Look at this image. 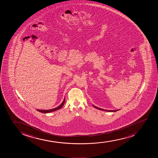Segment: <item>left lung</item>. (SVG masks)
I'll return each instance as SVG.
<instances>
[{
  "instance_id": "left-lung-1",
  "label": "left lung",
  "mask_w": 158,
  "mask_h": 158,
  "mask_svg": "<svg viewBox=\"0 0 158 158\" xmlns=\"http://www.w3.org/2000/svg\"><path fill=\"white\" fill-rule=\"evenodd\" d=\"M94 107L96 108V109H98V110H103V109H100V108H98V107H97V106H94ZM117 110H105V111H107V112H116Z\"/></svg>"
}]
</instances>
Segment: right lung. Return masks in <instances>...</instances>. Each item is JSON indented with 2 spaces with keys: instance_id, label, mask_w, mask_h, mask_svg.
I'll return each mask as SVG.
<instances>
[{
  "instance_id": "right-lung-1",
  "label": "right lung",
  "mask_w": 158,
  "mask_h": 158,
  "mask_svg": "<svg viewBox=\"0 0 158 158\" xmlns=\"http://www.w3.org/2000/svg\"><path fill=\"white\" fill-rule=\"evenodd\" d=\"M64 102H65V98H64V100L63 101V103H62L59 106H58L57 107L55 108V109H51V110H37V111H39V112L43 113H49V112H54V111H55V110H60V109H61V107H63L64 104Z\"/></svg>"
}]
</instances>
